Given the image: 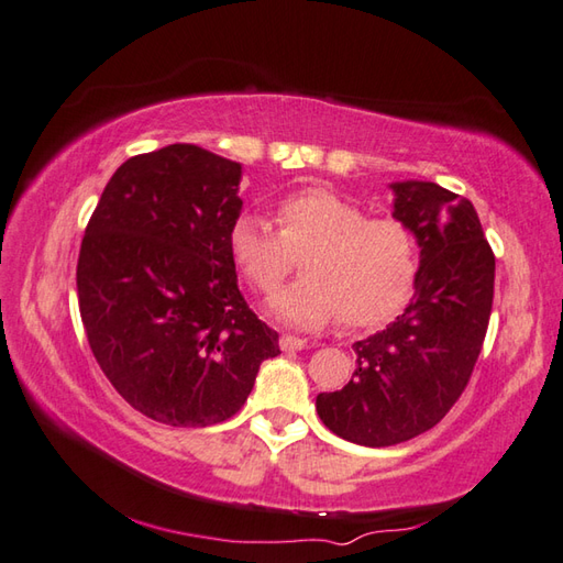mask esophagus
<instances>
[{"mask_svg":"<svg viewBox=\"0 0 563 563\" xmlns=\"http://www.w3.org/2000/svg\"><path fill=\"white\" fill-rule=\"evenodd\" d=\"M307 345V341L305 339H297V336H292V333H283L280 336V349L285 351V353H290V351H302Z\"/></svg>","mask_w":563,"mask_h":563,"instance_id":"1","label":"esophagus"}]
</instances>
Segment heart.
<instances>
[{
  "label": "heart",
  "mask_w": 563,
  "mask_h": 563,
  "mask_svg": "<svg viewBox=\"0 0 563 563\" xmlns=\"http://www.w3.org/2000/svg\"><path fill=\"white\" fill-rule=\"evenodd\" d=\"M273 227L254 212L236 214L227 249L236 271L261 295H273L302 261V278L271 302L295 327L373 329L397 317L416 290L421 246L409 222L367 214L357 202L312 186L280 198Z\"/></svg>",
  "instance_id": "obj_1"
}]
</instances>
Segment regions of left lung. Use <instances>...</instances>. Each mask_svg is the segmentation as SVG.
I'll return each mask as SVG.
<instances>
[{
  "mask_svg": "<svg viewBox=\"0 0 563 563\" xmlns=\"http://www.w3.org/2000/svg\"><path fill=\"white\" fill-rule=\"evenodd\" d=\"M394 218L411 224L421 273L397 321L355 341V373L317 397V413L343 440L389 448L438 426L479 361L494 305L496 258L466 198L433 181L394 184Z\"/></svg>",
  "mask_w": 563,
  "mask_h": 563,
  "instance_id": "1",
  "label": "left lung"
}]
</instances>
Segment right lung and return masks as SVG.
Here are the masks:
<instances>
[{
	"label": "right lung",
	"instance_id": "right-lung-1",
	"mask_svg": "<svg viewBox=\"0 0 563 563\" xmlns=\"http://www.w3.org/2000/svg\"><path fill=\"white\" fill-rule=\"evenodd\" d=\"M242 164L198 145L137 154L106 184L77 261L84 331L115 391L174 428L242 409L278 333L239 292L227 249Z\"/></svg>",
	"mask_w": 563,
	"mask_h": 563
}]
</instances>
